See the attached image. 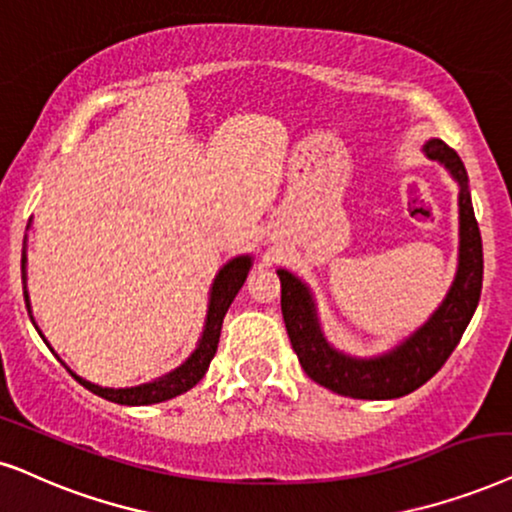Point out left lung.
<instances>
[{
  "label": "left lung",
  "instance_id": "8db88e82",
  "mask_svg": "<svg viewBox=\"0 0 512 512\" xmlns=\"http://www.w3.org/2000/svg\"><path fill=\"white\" fill-rule=\"evenodd\" d=\"M423 152L459 183V270L447 298L430 320L386 355L350 357L327 343L310 289L291 275L277 270L282 282V315L291 348L305 374L320 386L355 400H393L414 393L430 381L459 345L482 291V237L468 192V174L461 157L440 138H430Z\"/></svg>",
  "mask_w": 512,
  "mask_h": 512
}]
</instances>
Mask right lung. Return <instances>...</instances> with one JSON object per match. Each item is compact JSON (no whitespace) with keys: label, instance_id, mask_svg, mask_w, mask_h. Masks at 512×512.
<instances>
[{"label":"right lung","instance_id":"1","mask_svg":"<svg viewBox=\"0 0 512 512\" xmlns=\"http://www.w3.org/2000/svg\"><path fill=\"white\" fill-rule=\"evenodd\" d=\"M25 244H23V258H21V268H23V296H25V305H28L30 313V298L28 291H25ZM251 268V256H237L232 258L218 270L214 284H211V296H209V310H207V322H204V331L202 338H199L197 348L192 350V355L185 360L181 367L169 371L167 376L155 378V381L143 383V386H134V388H103L96 386V383L84 381L77 374H72L79 383L91 393L103 397V400L117 402V404H129V407H138V404H155V402H164L171 400V397L185 393L192 386H197L202 381V376L207 374L209 362L214 360L216 348H218V338H221V327H223V317L228 313L230 303L235 301L237 291L242 289L244 280H247ZM42 336V334H39ZM44 338V336H42ZM46 343V341H44Z\"/></svg>","mask_w":512,"mask_h":512}]
</instances>
